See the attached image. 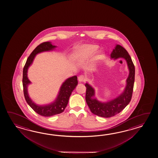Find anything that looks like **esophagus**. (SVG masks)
I'll use <instances>...</instances> for the list:
<instances>
[{
  "label": "esophagus",
  "mask_w": 158,
  "mask_h": 158,
  "mask_svg": "<svg viewBox=\"0 0 158 158\" xmlns=\"http://www.w3.org/2000/svg\"><path fill=\"white\" fill-rule=\"evenodd\" d=\"M86 77L84 76V75H81L79 77H78V81H79V82H85V81H86Z\"/></svg>",
  "instance_id": "34e87169"
}]
</instances>
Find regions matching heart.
I'll return each instance as SVG.
<instances>
[{"label": "heart", "mask_w": 158, "mask_h": 158, "mask_svg": "<svg viewBox=\"0 0 158 158\" xmlns=\"http://www.w3.org/2000/svg\"><path fill=\"white\" fill-rule=\"evenodd\" d=\"M98 49V46L97 45L87 44L81 47L79 52L77 54L76 59L78 61L85 60L89 58H90L94 55Z\"/></svg>", "instance_id": "b5f03b06"}]
</instances>
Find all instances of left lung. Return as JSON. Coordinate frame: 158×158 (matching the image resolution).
<instances>
[{"instance_id":"1","label":"left lung","mask_w":158,"mask_h":158,"mask_svg":"<svg viewBox=\"0 0 158 158\" xmlns=\"http://www.w3.org/2000/svg\"><path fill=\"white\" fill-rule=\"evenodd\" d=\"M111 57L114 59L124 58L127 62L129 74L124 92L114 100L102 103L94 98V89L87 83L85 84L86 87L85 99L91 112L102 118L112 117L123 111L131 101L134 87L135 67L127 51L120 45L117 44L111 53Z\"/></svg>"}]
</instances>
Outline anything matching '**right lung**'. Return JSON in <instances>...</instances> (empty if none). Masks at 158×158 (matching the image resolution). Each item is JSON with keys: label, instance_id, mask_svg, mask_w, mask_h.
<instances>
[{"label": "right lung", "instance_id": "add662e5", "mask_svg": "<svg viewBox=\"0 0 158 158\" xmlns=\"http://www.w3.org/2000/svg\"><path fill=\"white\" fill-rule=\"evenodd\" d=\"M55 46H53L50 42H43L39 44L31 53L30 56L27 59V62L24 65L23 75V85L24 90V97L27 104L30 106L34 111L38 114L45 117H50L55 114H59L64 111L67 106L69 98L71 96L72 92L77 85V77L76 76L68 78L67 80L62 84L56 99L51 104L46 106H38L35 104L31 100L27 93V87L30 84V81L27 77V69L32 63L35 56L38 53L44 51H47L53 50L55 48Z\"/></svg>", "mask_w": 158, "mask_h": 158}]
</instances>
